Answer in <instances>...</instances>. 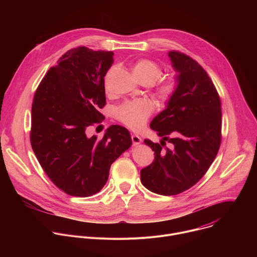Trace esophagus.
Listing matches in <instances>:
<instances>
[{
    "label": "esophagus",
    "mask_w": 257,
    "mask_h": 257,
    "mask_svg": "<svg viewBox=\"0 0 257 257\" xmlns=\"http://www.w3.org/2000/svg\"><path fill=\"white\" fill-rule=\"evenodd\" d=\"M131 139H132V142H133V145H137L139 143H141V138L137 135V134H131Z\"/></svg>",
    "instance_id": "1"
}]
</instances>
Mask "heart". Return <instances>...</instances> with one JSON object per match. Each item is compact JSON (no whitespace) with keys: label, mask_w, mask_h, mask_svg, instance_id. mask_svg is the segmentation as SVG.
I'll list each match as a JSON object with an SVG mask.
<instances>
[{"label":"heart","mask_w":257,"mask_h":257,"mask_svg":"<svg viewBox=\"0 0 257 257\" xmlns=\"http://www.w3.org/2000/svg\"><path fill=\"white\" fill-rule=\"evenodd\" d=\"M135 75L144 83H153L162 75V67L154 60L140 58L133 64ZM111 72V70H109ZM108 74V73H107ZM106 88V83H105ZM178 89V80L174 76L161 79L155 86V94L164 101H170ZM154 112V104L149 99L128 100L115 109V117L127 127L137 130L140 129Z\"/></svg>","instance_id":"heart-1"}]
</instances>
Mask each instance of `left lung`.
I'll return each instance as SVG.
<instances>
[{
  "mask_svg": "<svg viewBox=\"0 0 257 257\" xmlns=\"http://www.w3.org/2000/svg\"><path fill=\"white\" fill-rule=\"evenodd\" d=\"M179 72L178 89L167 108L151 123L161 144L144 143L155 152L154 162L140 171L144 187L161 195H176L194 186L205 175L222 142V108L206 71L190 56L169 53ZM172 144L169 149L165 141Z\"/></svg>",
  "mask_w": 257,
  "mask_h": 257,
  "instance_id": "left-lung-1",
  "label": "left lung"
}]
</instances>
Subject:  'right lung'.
<instances>
[{"label": "right lung", "instance_id": "1", "mask_svg": "<svg viewBox=\"0 0 257 257\" xmlns=\"http://www.w3.org/2000/svg\"><path fill=\"white\" fill-rule=\"evenodd\" d=\"M113 52L78 47L50 68L34 93L31 148L54 184L71 196L100 191L111 165L131 144L125 127L112 125L103 137L88 138L86 129L103 120L104 76Z\"/></svg>", "mask_w": 257, "mask_h": 257}]
</instances>
